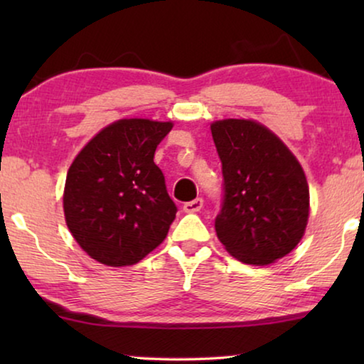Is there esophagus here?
I'll list each match as a JSON object with an SVG mask.
<instances>
[{
  "label": "esophagus",
  "instance_id": "34e87169",
  "mask_svg": "<svg viewBox=\"0 0 364 364\" xmlns=\"http://www.w3.org/2000/svg\"><path fill=\"white\" fill-rule=\"evenodd\" d=\"M203 207V200L200 197L196 198V200H191V202H186L183 203V210H186L187 213H196L200 210V208Z\"/></svg>",
  "mask_w": 364,
  "mask_h": 364
}]
</instances>
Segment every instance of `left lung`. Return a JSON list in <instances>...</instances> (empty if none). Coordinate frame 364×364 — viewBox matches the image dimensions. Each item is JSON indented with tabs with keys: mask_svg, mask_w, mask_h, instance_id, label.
<instances>
[{
	"mask_svg": "<svg viewBox=\"0 0 364 364\" xmlns=\"http://www.w3.org/2000/svg\"><path fill=\"white\" fill-rule=\"evenodd\" d=\"M210 131L223 176L218 240L248 265H268L288 255L301 240L310 212L300 162L255 121L223 119Z\"/></svg>",
	"mask_w": 364,
	"mask_h": 364,
	"instance_id": "obj_1",
	"label": "left lung"
}]
</instances>
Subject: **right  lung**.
Listing matches in <instances>:
<instances>
[{
	"instance_id": "1",
	"label": "right lung",
	"mask_w": 364,
	"mask_h": 364,
	"mask_svg": "<svg viewBox=\"0 0 364 364\" xmlns=\"http://www.w3.org/2000/svg\"><path fill=\"white\" fill-rule=\"evenodd\" d=\"M172 122L121 119L89 141L68 171L64 217L74 240L107 267L141 262L177 213L154 154Z\"/></svg>"
}]
</instances>
